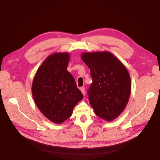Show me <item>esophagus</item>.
I'll return each mask as SVG.
<instances>
[{"mask_svg":"<svg viewBox=\"0 0 160 160\" xmlns=\"http://www.w3.org/2000/svg\"><path fill=\"white\" fill-rule=\"evenodd\" d=\"M80 91L82 92V93L83 95H85V88H84V87H82V88H80Z\"/></svg>","mask_w":160,"mask_h":160,"instance_id":"1","label":"esophagus"}]
</instances>
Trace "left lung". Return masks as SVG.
Returning <instances> with one entry per match:
<instances>
[{
    "mask_svg": "<svg viewBox=\"0 0 160 160\" xmlns=\"http://www.w3.org/2000/svg\"><path fill=\"white\" fill-rule=\"evenodd\" d=\"M92 82L88 94L96 115L111 121L125 109L131 95V78L126 68L109 51L82 53Z\"/></svg>",
    "mask_w": 160,
    "mask_h": 160,
    "instance_id": "8db88e82",
    "label": "left lung"
}]
</instances>
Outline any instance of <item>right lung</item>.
<instances>
[{"label": "right lung", "mask_w": 160, "mask_h": 160, "mask_svg": "<svg viewBox=\"0 0 160 160\" xmlns=\"http://www.w3.org/2000/svg\"><path fill=\"white\" fill-rule=\"evenodd\" d=\"M68 53H55L46 58L37 70L32 86V96L45 117L61 123L72 115L83 98L74 78L67 70Z\"/></svg>", "instance_id": "1"}]
</instances>
